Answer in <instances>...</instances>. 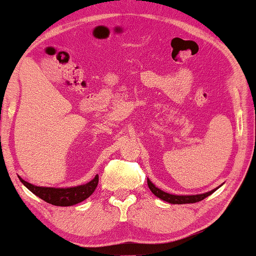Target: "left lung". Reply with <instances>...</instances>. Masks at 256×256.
<instances>
[{
	"label": "left lung",
	"mask_w": 256,
	"mask_h": 256,
	"mask_svg": "<svg viewBox=\"0 0 256 256\" xmlns=\"http://www.w3.org/2000/svg\"><path fill=\"white\" fill-rule=\"evenodd\" d=\"M146 182H148V186L150 188V191L152 192L156 196V197H158L160 199H162V200L164 202H170V204H194V202H198L202 200V199H205L206 197H208L210 194H212L213 192L218 190V188L222 186L216 188H213V190L208 191V192H205V194H168V192H164L160 190V188H158L156 186L155 184L152 183V180H146Z\"/></svg>",
	"instance_id": "left-lung-1"
}]
</instances>
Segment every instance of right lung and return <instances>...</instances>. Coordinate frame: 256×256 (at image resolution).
<instances>
[{"label":"right lung","instance_id":"obj_1","mask_svg":"<svg viewBox=\"0 0 256 256\" xmlns=\"http://www.w3.org/2000/svg\"><path fill=\"white\" fill-rule=\"evenodd\" d=\"M18 178L24 186L29 188L34 194L54 206H72L84 202L93 194L98 186V183H99V174H96V177L88 183L71 188L36 186V185L28 183L20 176Z\"/></svg>","mask_w":256,"mask_h":256}]
</instances>
